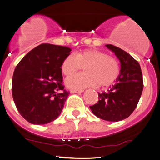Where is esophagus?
Returning <instances> with one entry per match:
<instances>
[{
  "mask_svg": "<svg viewBox=\"0 0 160 160\" xmlns=\"http://www.w3.org/2000/svg\"><path fill=\"white\" fill-rule=\"evenodd\" d=\"M84 90L83 89H72L71 90V93H82L83 92Z\"/></svg>",
  "mask_w": 160,
  "mask_h": 160,
  "instance_id": "34e87169",
  "label": "esophagus"
}]
</instances>
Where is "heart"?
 Instances as JSON below:
<instances>
[{"label": "heart", "instance_id": "b5f03b06", "mask_svg": "<svg viewBox=\"0 0 160 160\" xmlns=\"http://www.w3.org/2000/svg\"><path fill=\"white\" fill-rule=\"evenodd\" d=\"M85 65V72L70 75L66 79V86L71 89H82L98 84L107 87L116 82L121 72L118 61L104 51L86 49L67 56L61 64V71L69 75Z\"/></svg>", "mask_w": 160, "mask_h": 160}]
</instances>
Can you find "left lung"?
<instances>
[{"mask_svg": "<svg viewBox=\"0 0 160 160\" xmlns=\"http://www.w3.org/2000/svg\"><path fill=\"white\" fill-rule=\"evenodd\" d=\"M106 47L114 52L120 60L121 72L117 83L108 92L98 93V103L89 108L98 118L116 122L128 118L137 108L143 82L141 68L137 60L117 46L108 44Z\"/></svg>", "mask_w": 160, "mask_h": 160, "instance_id": "obj_1", "label": "left lung"}]
</instances>
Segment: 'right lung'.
Wrapping results in <instances>:
<instances>
[{"label": "right lung", "instance_id": "right-lung-1", "mask_svg": "<svg viewBox=\"0 0 160 160\" xmlns=\"http://www.w3.org/2000/svg\"><path fill=\"white\" fill-rule=\"evenodd\" d=\"M72 49L42 43L16 66L12 94L18 111L32 124H46L59 116L69 92L64 89L61 64Z\"/></svg>", "mask_w": 160, "mask_h": 160}]
</instances>
